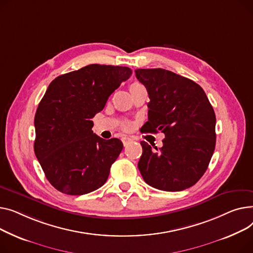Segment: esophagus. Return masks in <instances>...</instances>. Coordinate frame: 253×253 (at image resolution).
Listing matches in <instances>:
<instances>
[{"label": "esophagus", "instance_id": "1", "mask_svg": "<svg viewBox=\"0 0 253 253\" xmlns=\"http://www.w3.org/2000/svg\"><path fill=\"white\" fill-rule=\"evenodd\" d=\"M122 141H123V143H124V145L126 146L129 141H131V139L130 138H128V137H124L123 139H122Z\"/></svg>", "mask_w": 253, "mask_h": 253}]
</instances>
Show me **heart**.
I'll list each match as a JSON object with an SVG mask.
<instances>
[{"label":"heart","instance_id":"heart-1","mask_svg":"<svg viewBox=\"0 0 253 253\" xmlns=\"http://www.w3.org/2000/svg\"><path fill=\"white\" fill-rule=\"evenodd\" d=\"M142 87H144V85H143L142 84H140V83H138V82H135V83L130 84L129 90H130V92H133V91L138 90V88H142ZM128 126H129L128 124H126V127H128Z\"/></svg>","mask_w":253,"mask_h":253}]
</instances>
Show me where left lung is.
<instances>
[{"label": "left lung", "instance_id": "left-lung-1", "mask_svg": "<svg viewBox=\"0 0 253 253\" xmlns=\"http://www.w3.org/2000/svg\"><path fill=\"white\" fill-rule=\"evenodd\" d=\"M146 86L148 122L144 132L166 135L159 149L142 141L138 163L144 181L162 191H182L204 174L215 148V114L203 88L187 78L161 68L136 69Z\"/></svg>", "mask_w": 253, "mask_h": 253}]
</instances>
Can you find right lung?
Wrapping results in <instances>:
<instances>
[{
	"label": "right lung",
	"mask_w": 253,
	"mask_h": 253,
	"mask_svg": "<svg viewBox=\"0 0 253 253\" xmlns=\"http://www.w3.org/2000/svg\"><path fill=\"white\" fill-rule=\"evenodd\" d=\"M131 69L91 64L56 78L36 116L35 153L50 184L67 195H84L106 183L121 154V140L93 132L92 118L126 82Z\"/></svg>",
	"instance_id": "1"
}]
</instances>
